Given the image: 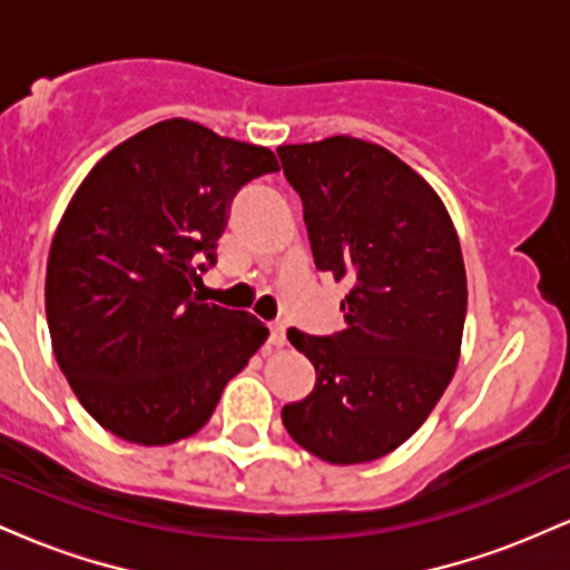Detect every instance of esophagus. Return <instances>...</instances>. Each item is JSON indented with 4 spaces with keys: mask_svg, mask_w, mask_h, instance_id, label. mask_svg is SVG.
I'll use <instances>...</instances> for the list:
<instances>
[{
    "mask_svg": "<svg viewBox=\"0 0 570 570\" xmlns=\"http://www.w3.org/2000/svg\"><path fill=\"white\" fill-rule=\"evenodd\" d=\"M271 345L273 348H284L286 345V326L281 322L271 324Z\"/></svg>",
    "mask_w": 570,
    "mask_h": 570,
    "instance_id": "34e87169",
    "label": "esophagus"
}]
</instances>
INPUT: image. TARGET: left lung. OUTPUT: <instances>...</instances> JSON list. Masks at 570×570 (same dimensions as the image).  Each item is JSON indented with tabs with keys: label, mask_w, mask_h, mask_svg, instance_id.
Here are the masks:
<instances>
[{
	"label": "left lung",
	"mask_w": 570,
	"mask_h": 570,
	"mask_svg": "<svg viewBox=\"0 0 570 570\" xmlns=\"http://www.w3.org/2000/svg\"><path fill=\"white\" fill-rule=\"evenodd\" d=\"M303 198L313 263L348 284L345 330H289L316 385L281 421L322 461L367 463L407 442L453 381L466 322L458 233L434 187L394 153L353 136L278 147Z\"/></svg>",
	"instance_id": "8db88e82"
}]
</instances>
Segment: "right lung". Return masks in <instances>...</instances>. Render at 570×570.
<instances>
[{"instance_id":"1","label":"right lung","mask_w":570,"mask_h":570,"mask_svg":"<svg viewBox=\"0 0 570 570\" xmlns=\"http://www.w3.org/2000/svg\"><path fill=\"white\" fill-rule=\"evenodd\" d=\"M276 155L200 122H155L90 168L53 235L45 313L58 367L98 426L171 444L206 426L267 340L246 311L193 294L233 195Z\"/></svg>"}]
</instances>
